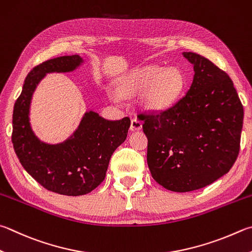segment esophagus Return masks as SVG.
Wrapping results in <instances>:
<instances>
[{
	"instance_id": "obj_1",
	"label": "esophagus",
	"mask_w": 252,
	"mask_h": 252,
	"mask_svg": "<svg viewBox=\"0 0 252 252\" xmlns=\"http://www.w3.org/2000/svg\"><path fill=\"white\" fill-rule=\"evenodd\" d=\"M131 131H139L142 129V123L139 121L136 118H133L131 120V126H130Z\"/></svg>"
}]
</instances>
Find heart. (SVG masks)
<instances>
[{
    "instance_id": "obj_1",
    "label": "heart",
    "mask_w": 252,
    "mask_h": 252,
    "mask_svg": "<svg viewBox=\"0 0 252 252\" xmlns=\"http://www.w3.org/2000/svg\"><path fill=\"white\" fill-rule=\"evenodd\" d=\"M140 101L149 110H162L171 107L184 89V77L177 68L148 66L127 76L117 87L120 95L135 93L142 88Z\"/></svg>"
}]
</instances>
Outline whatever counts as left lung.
<instances>
[{"label": "left lung", "instance_id": "left-lung-1", "mask_svg": "<svg viewBox=\"0 0 252 252\" xmlns=\"http://www.w3.org/2000/svg\"><path fill=\"white\" fill-rule=\"evenodd\" d=\"M194 66L190 88L158 113H140L148 136V165L164 189L185 193L229 172L240 149L244 107L225 71L196 53H183Z\"/></svg>", "mask_w": 252, "mask_h": 252}]
</instances>
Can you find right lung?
Masks as SVG:
<instances>
[{
  "label": "right lung",
  "instance_id": "add662e5",
  "mask_svg": "<svg viewBox=\"0 0 252 252\" xmlns=\"http://www.w3.org/2000/svg\"><path fill=\"white\" fill-rule=\"evenodd\" d=\"M81 63V57L74 55L49 59L34 67L13 111L12 142L23 167L46 189L67 196L88 194L101 184L111 155L126 139L131 123L127 117L110 121L89 111L75 133L63 143H44L34 134L29 114L36 86L48 72L72 71Z\"/></svg>",
  "mask_w": 252,
  "mask_h": 252
}]
</instances>
